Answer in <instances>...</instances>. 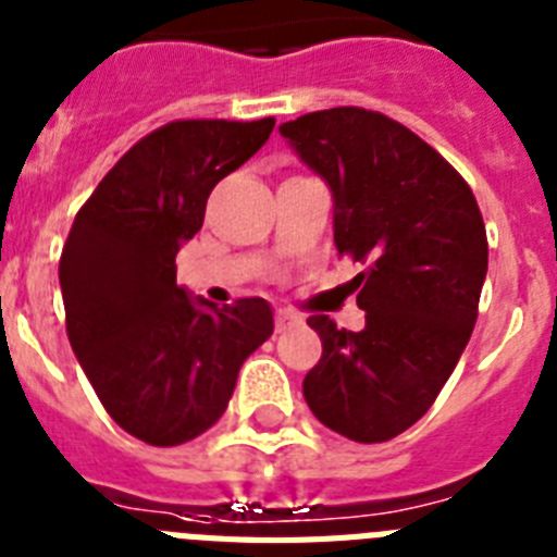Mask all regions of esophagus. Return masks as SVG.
<instances>
[{"label": "esophagus", "instance_id": "34e87169", "mask_svg": "<svg viewBox=\"0 0 557 557\" xmlns=\"http://www.w3.org/2000/svg\"><path fill=\"white\" fill-rule=\"evenodd\" d=\"M294 325H299V317H294L292 311H283V308H280V311L274 313V327H277V333L292 331Z\"/></svg>", "mask_w": 557, "mask_h": 557}]
</instances>
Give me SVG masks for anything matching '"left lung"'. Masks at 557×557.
<instances>
[{
    "instance_id": "obj_1",
    "label": "left lung",
    "mask_w": 557,
    "mask_h": 557,
    "mask_svg": "<svg viewBox=\"0 0 557 557\" xmlns=\"http://www.w3.org/2000/svg\"><path fill=\"white\" fill-rule=\"evenodd\" d=\"M333 193V240L361 272L367 325L308 317L322 359L302 381L319 423L386 443L418 423L457 367L480 313L487 235L471 187L398 120L359 106L280 125Z\"/></svg>"
}]
</instances>
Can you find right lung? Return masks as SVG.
I'll return each instance as SVG.
<instances>
[{
  "instance_id": "obj_1",
  "label": "right lung",
  "mask_w": 557,
  "mask_h": 557,
  "mask_svg": "<svg viewBox=\"0 0 557 557\" xmlns=\"http://www.w3.org/2000/svg\"><path fill=\"white\" fill-rule=\"evenodd\" d=\"M272 128L274 117L162 125L106 173L61 251L72 350L111 420L148 446L205 434L274 331L263 297L219 308L176 285V251L205 224L212 187Z\"/></svg>"
}]
</instances>
